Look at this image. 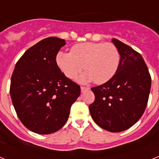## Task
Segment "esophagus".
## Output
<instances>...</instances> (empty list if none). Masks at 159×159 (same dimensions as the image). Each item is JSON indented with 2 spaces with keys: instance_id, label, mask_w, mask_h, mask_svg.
I'll return each mask as SVG.
<instances>
[{
  "instance_id": "obj_1",
  "label": "esophagus",
  "mask_w": 159,
  "mask_h": 159,
  "mask_svg": "<svg viewBox=\"0 0 159 159\" xmlns=\"http://www.w3.org/2000/svg\"><path fill=\"white\" fill-rule=\"evenodd\" d=\"M81 92H84V91H86V90L89 89L88 87H84V86H81Z\"/></svg>"
}]
</instances>
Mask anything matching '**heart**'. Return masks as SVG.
Instances as JSON below:
<instances>
[{
    "instance_id": "b5f03b06",
    "label": "heart",
    "mask_w": 159,
    "mask_h": 159,
    "mask_svg": "<svg viewBox=\"0 0 159 159\" xmlns=\"http://www.w3.org/2000/svg\"><path fill=\"white\" fill-rule=\"evenodd\" d=\"M57 66L70 80L76 78L84 68L86 72L81 81L93 80L95 84L107 82L116 75L120 64L119 49L111 43H81L75 44L71 52H59L56 57Z\"/></svg>"
}]
</instances>
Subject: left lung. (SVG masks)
I'll list each match as a JSON object with an SVG mask.
<instances>
[{
    "label": "left lung",
    "instance_id": "obj_1",
    "mask_svg": "<svg viewBox=\"0 0 159 159\" xmlns=\"http://www.w3.org/2000/svg\"><path fill=\"white\" fill-rule=\"evenodd\" d=\"M120 53V64L110 80L92 88L95 101L89 106L98 126L111 132L132 127L145 111L151 77L143 57L130 46L113 38Z\"/></svg>",
    "mask_w": 159,
    "mask_h": 159
}]
</instances>
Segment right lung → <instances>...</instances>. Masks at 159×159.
Listing matches in <instances>:
<instances>
[{
    "label": "right lung",
    "instance_id": "right-lung-1",
    "mask_svg": "<svg viewBox=\"0 0 159 159\" xmlns=\"http://www.w3.org/2000/svg\"><path fill=\"white\" fill-rule=\"evenodd\" d=\"M65 40L52 36L38 42L16 62L10 95L25 127L40 134L54 133L67 122L80 87L61 72L56 62Z\"/></svg>",
    "mask_w": 159,
    "mask_h": 159
}]
</instances>
